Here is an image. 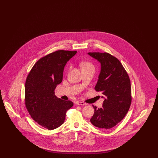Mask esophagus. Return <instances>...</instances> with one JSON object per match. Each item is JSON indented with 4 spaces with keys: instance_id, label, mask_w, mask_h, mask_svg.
<instances>
[{
    "instance_id": "obj_1",
    "label": "esophagus",
    "mask_w": 158,
    "mask_h": 158,
    "mask_svg": "<svg viewBox=\"0 0 158 158\" xmlns=\"http://www.w3.org/2000/svg\"><path fill=\"white\" fill-rule=\"evenodd\" d=\"M76 104L79 105H83V106H84V105H86L85 102H79V101H77V102H76Z\"/></svg>"
}]
</instances>
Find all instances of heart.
Here are the masks:
<instances>
[{
  "label": "heart",
  "instance_id": "obj_1",
  "mask_svg": "<svg viewBox=\"0 0 158 158\" xmlns=\"http://www.w3.org/2000/svg\"><path fill=\"white\" fill-rule=\"evenodd\" d=\"M81 66L83 70V69H94V66L89 62L87 61H85V62H82L81 64Z\"/></svg>",
  "mask_w": 158,
  "mask_h": 158
}]
</instances>
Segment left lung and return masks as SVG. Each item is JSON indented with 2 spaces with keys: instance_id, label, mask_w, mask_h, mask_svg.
<instances>
[{
  "instance_id": "obj_1",
  "label": "left lung",
  "mask_w": 158,
  "mask_h": 158,
  "mask_svg": "<svg viewBox=\"0 0 158 158\" xmlns=\"http://www.w3.org/2000/svg\"><path fill=\"white\" fill-rule=\"evenodd\" d=\"M101 64V70L95 89L101 92L102 107L93 105L94 114L91 123L97 127L108 130L115 126L130 108L131 84L127 73L120 61L107 53H88Z\"/></svg>"
}]
</instances>
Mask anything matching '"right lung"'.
<instances>
[{"mask_svg": "<svg viewBox=\"0 0 158 158\" xmlns=\"http://www.w3.org/2000/svg\"><path fill=\"white\" fill-rule=\"evenodd\" d=\"M76 51L58 50L40 59L27 76L25 85L26 107L38 124L49 130L60 127L73 103L57 98L56 86L62 82L67 62Z\"/></svg>", "mask_w": 158, "mask_h": 158, "instance_id": "right-lung-1", "label": "right lung"}]
</instances>
